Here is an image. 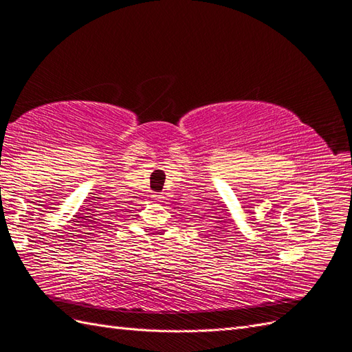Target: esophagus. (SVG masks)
<instances>
[{
  "label": "esophagus",
  "instance_id": "1",
  "mask_svg": "<svg viewBox=\"0 0 352 352\" xmlns=\"http://www.w3.org/2000/svg\"><path fill=\"white\" fill-rule=\"evenodd\" d=\"M161 199H162V197H161L160 194H153V195H152V200H153V201H157V203H158Z\"/></svg>",
  "mask_w": 352,
  "mask_h": 352
}]
</instances>
